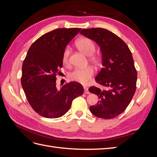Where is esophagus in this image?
Segmentation results:
<instances>
[{
    "instance_id": "esophagus-1",
    "label": "esophagus",
    "mask_w": 157,
    "mask_h": 157,
    "mask_svg": "<svg viewBox=\"0 0 157 157\" xmlns=\"http://www.w3.org/2000/svg\"><path fill=\"white\" fill-rule=\"evenodd\" d=\"M84 94H90L88 88L87 87L84 86Z\"/></svg>"
}]
</instances>
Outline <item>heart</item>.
<instances>
[{
  "label": "heart",
  "instance_id": "1",
  "mask_svg": "<svg viewBox=\"0 0 157 157\" xmlns=\"http://www.w3.org/2000/svg\"><path fill=\"white\" fill-rule=\"evenodd\" d=\"M77 48L85 55L88 56L90 61L94 64L98 65L100 63L101 58L98 54L95 53L96 46L94 42L88 38H80L76 42ZM69 49L65 48L62 54V62L64 65H67L69 58ZM94 75V70L92 67H87L84 69H75L71 72L69 77L73 81L82 84H88Z\"/></svg>",
  "mask_w": 157,
  "mask_h": 157
}]
</instances>
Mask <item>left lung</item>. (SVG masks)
<instances>
[{"mask_svg": "<svg viewBox=\"0 0 157 157\" xmlns=\"http://www.w3.org/2000/svg\"><path fill=\"white\" fill-rule=\"evenodd\" d=\"M80 34L96 42L102 55L103 67L95 80L105 89L90 87L89 92L99 99L90 110L99 118H115L125 110L136 92L137 71L131 52L120 37L107 29H82Z\"/></svg>", "mask_w": 157, "mask_h": 157, "instance_id": "left-lung-1", "label": "left lung"}]
</instances>
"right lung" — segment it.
Masks as SVG:
<instances>
[{
	"label": "right lung",
	"mask_w": 157,
	"mask_h": 157,
	"mask_svg": "<svg viewBox=\"0 0 157 157\" xmlns=\"http://www.w3.org/2000/svg\"><path fill=\"white\" fill-rule=\"evenodd\" d=\"M80 30L61 28L47 33L33 42L27 52L22 65L21 86L30 105L42 117H62L73 99L84 93L83 86L77 82L66 84L60 90L56 87L63 50Z\"/></svg>",
	"instance_id": "right-lung-1"
}]
</instances>
